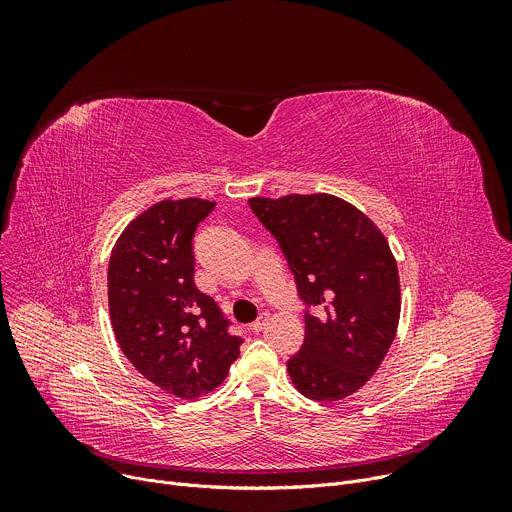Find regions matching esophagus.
<instances>
[{
	"instance_id": "1",
	"label": "esophagus",
	"mask_w": 512,
	"mask_h": 512,
	"mask_svg": "<svg viewBox=\"0 0 512 512\" xmlns=\"http://www.w3.org/2000/svg\"><path fill=\"white\" fill-rule=\"evenodd\" d=\"M267 320H269L267 314H261V316L251 324V330H253V332H261V330L267 326Z\"/></svg>"
}]
</instances>
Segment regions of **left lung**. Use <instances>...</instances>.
Masks as SVG:
<instances>
[{
	"mask_svg": "<svg viewBox=\"0 0 512 512\" xmlns=\"http://www.w3.org/2000/svg\"><path fill=\"white\" fill-rule=\"evenodd\" d=\"M296 277L306 338L287 360L296 389L314 401H338L367 383L399 326L397 261L371 218L332 194L249 200Z\"/></svg>",
	"mask_w": 512,
	"mask_h": 512,
	"instance_id": "obj_1",
	"label": "left lung"
}]
</instances>
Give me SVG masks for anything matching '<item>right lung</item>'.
I'll return each mask as SVG.
<instances>
[{"label":"right lung","instance_id":"obj_1","mask_svg":"<svg viewBox=\"0 0 512 512\" xmlns=\"http://www.w3.org/2000/svg\"><path fill=\"white\" fill-rule=\"evenodd\" d=\"M212 208L202 198L162 200L133 218L109 259V314L123 354L180 399L221 385L243 342L194 283L192 239Z\"/></svg>","mask_w":512,"mask_h":512}]
</instances>
